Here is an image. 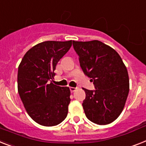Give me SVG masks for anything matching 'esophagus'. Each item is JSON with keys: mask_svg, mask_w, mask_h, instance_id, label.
Returning <instances> with one entry per match:
<instances>
[{"mask_svg": "<svg viewBox=\"0 0 146 146\" xmlns=\"http://www.w3.org/2000/svg\"><path fill=\"white\" fill-rule=\"evenodd\" d=\"M70 90L71 92H74L76 90V88H73V87H70Z\"/></svg>", "mask_w": 146, "mask_h": 146, "instance_id": "34e87169", "label": "esophagus"}]
</instances>
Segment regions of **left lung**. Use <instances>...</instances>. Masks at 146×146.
I'll return each instance as SVG.
<instances>
[{"label": "left lung", "instance_id": "obj_1", "mask_svg": "<svg viewBox=\"0 0 146 146\" xmlns=\"http://www.w3.org/2000/svg\"><path fill=\"white\" fill-rule=\"evenodd\" d=\"M80 67L91 78L94 90L83 88L82 106L88 120L100 125L114 121L122 112L129 93V77L115 49L99 40L73 41Z\"/></svg>", "mask_w": 146, "mask_h": 146}]
</instances>
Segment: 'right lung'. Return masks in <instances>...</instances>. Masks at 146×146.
<instances>
[{
    "mask_svg": "<svg viewBox=\"0 0 146 146\" xmlns=\"http://www.w3.org/2000/svg\"><path fill=\"white\" fill-rule=\"evenodd\" d=\"M72 46L70 41H45L26 52L18 69V92L28 114L40 125L55 126L67 115L68 87L51 82L60 59Z\"/></svg>",
    "mask_w": 146,
    "mask_h": 146,
    "instance_id": "right-lung-1",
    "label": "right lung"
}]
</instances>
